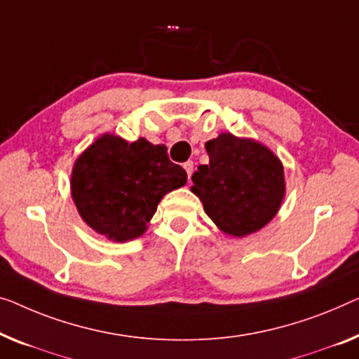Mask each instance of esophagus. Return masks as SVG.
I'll return each instance as SVG.
<instances>
[{"label":"esophagus","mask_w":359,"mask_h":359,"mask_svg":"<svg viewBox=\"0 0 359 359\" xmlns=\"http://www.w3.org/2000/svg\"><path fill=\"white\" fill-rule=\"evenodd\" d=\"M194 168H195L194 161H187V163L184 164V169L187 170V175H189V180H190V177H191V174H194Z\"/></svg>","instance_id":"34e87169"}]
</instances>
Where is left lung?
Wrapping results in <instances>:
<instances>
[{
  "label": "left lung",
  "instance_id": "left-lung-1",
  "mask_svg": "<svg viewBox=\"0 0 359 359\" xmlns=\"http://www.w3.org/2000/svg\"><path fill=\"white\" fill-rule=\"evenodd\" d=\"M210 164L198 165L191 191L229 237H247L269 224L285 198L283 165L253 138L224 132L206 142Z\"/></svg>",
  "mask_w": 359,
  "mask_h": 359
}]
</instances>
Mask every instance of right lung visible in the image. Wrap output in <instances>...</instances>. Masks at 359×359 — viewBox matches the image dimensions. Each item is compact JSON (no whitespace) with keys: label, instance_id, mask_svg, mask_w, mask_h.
Segmentation results:
<instances>
[{"label":"right lung","instance_id":"1","mask_svg":"<svg viewBox=\"0 0 359 359\" xmlns=\"http://www.w3.org/2000/svg\"><path fill=\"white\" fill-rule=\"evenodd\" d=\"M185 184L164 145L103 133L74 163L71 196L88 227L122 243L145 233L164 195Z\"/></svg>","mask_w":359,"mask_h":359}]
</instances>
